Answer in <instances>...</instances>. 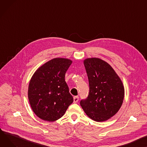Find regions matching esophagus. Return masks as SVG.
<instances>
[{"mask_svg": "<svg viewBox=\"0 0 147 147\" xmlns=\"http://www.w3.org/2000/svg\"><path fill=\"white\" fill-rule=\"evenodd\" d=\"M73 99H74V103H77L78 101H79V97L74 96L73 97Z\"/></svg>", "mask_w": 147, "mask_h": 147, "instance_id": "obj_1", "label": "esophagus"}]
</instances>
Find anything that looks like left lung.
Wrapping results in <instances>:
<instances>
[{"label": "left lung", "mask_w": 147, "mask_h": 147, "mask_svg": "<svg viewBox=\"0 0 147 147\" xmlns=\"http://www.w3.org/2000/svg\"><path fill=\"white\" fill-rule=\"evenodd\" d=\"M89 83L87 98L80 101L86 114L96 122H104L119 111L125 90L122 82L113 68L99 58L83 61Z\"/></svg>", "instance_id": "8db88e82"}]
</instances>
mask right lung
Here are the masks:
<instances>
[{"label":"right lung","instance_id":"right-lung-1","mask_svg":"<svg viewBox=\"0 0 147 147\" xmlns=\"http://www.w3.org/2000/svg\"><path fill=\"white\" fill-rule=\"evenodd\" d=\"M65 58H55L39 67L29 82L28 97L35 114L40 119L54 122L61 118L73 102L65 81L72 63Z\"/></svg>","mask_w":147,"mask_h":147}]
</instances>
